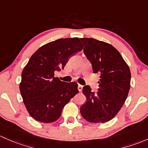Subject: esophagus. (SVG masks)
I'll return each instance as SVG.
<instances>
[{"instance_id": "obj_1", "label": "esophagus", "mask_w": 148, "mask_h": 148, "mask_svg": "<svg viewBox=\"0 0 148 148\" xmlns=\"http://www.w3.org/2000/svg\"><path fill=\"white\" fill-rule=\"evenodd\" d=\"M77 89H78V90L80 91H82V90H83V85H78V86H77Z\"/></svg>"}]
</instances>
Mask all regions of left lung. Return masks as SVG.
Masks as SVG:
<instances>
[{
    "label": "left lung",
    "mask_w": 148,
    "mask_h": 148,
    "mask_svg": "<svg viewBox=\"0 0 148 148\" xmlns=\"http://www.w3.org/2000/svg\"><path fill=\"white\" fill-rule=\"evenodd\" d=\"M84 53L94 73H100L97 92L89 85L83 87L86 103L80 108L83 118L90 123H106L112 120L124 104L130 88L128 65L116 48L94 38H80Z\"/></svg>",
    "instance_id": "left-lung-1"
}]
</instances>
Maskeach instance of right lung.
Segmentation results:
<instances>
[{"instance_id": "obj_1", "label": "right lung", "mask_w": 148, "mask_h": 148, "mask_svg": "<svg viewBox=\"0 0 148 148\" xmlns=\"http://www.w3.org/2000/svg\"><path fill=\"white\" fill-rule=\"evenodd\" d=\"M83 48L78 38H60L42 45L30 57L23 70L19 88L32 118L45 123L56 121L64 106L79 92L77 83L61 81L54 74Z\"/></svg>"}]
</instances>
